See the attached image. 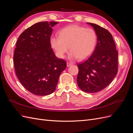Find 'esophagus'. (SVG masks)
Wrapping results in <instances>:
<instances>
[{
	"mask_svg": "<svg viewBox=\"0 0 133 133\" xmlns=\"http://www.w3.org/2000/svg\"><path fill=\"white\" fill-rule=\"evenodd\" d=\"M73 63H72L71 62H67V63H66V65H67L68 67H69V66L72 65H73Z\"/></svg>",
	"mask_w": 133,
	"mask_h": 133,
	"instance_id": "34e87169",
	"label": "esophagus"
}]
</instances>
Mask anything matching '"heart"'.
Listing matches in <instances>:
<instances>
[{
	"mask_svg": "<svg viewBox=\"0 0 133 133\" xmlns=\"http://www.w3.org/2000/svg\"><path fill=\"white\" fill-rule=\"evenodd\" d=\"M97 42L95 31L90 28L78 25H70L62 29L59 36L50 38L51 47L60 58H64L68 49L70 50L69 58L83 60L94 51Z\"/></svg>",
	"mask_w": 133,
	"mask_h": 133,
	"instance_id": "heart-1",
	"label": "heart"
}]
</instances>
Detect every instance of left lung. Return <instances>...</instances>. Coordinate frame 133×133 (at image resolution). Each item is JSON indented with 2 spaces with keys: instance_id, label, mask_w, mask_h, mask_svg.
Instances as JSON below:
<instances>
[{
  "instance_id": "left-lung-1",
  "label": "left lung",
  "mask_w": 133,
  "mask_h": 133,
  "mask_svg": "<svg viewBox=\"0 0 133 133\" xmlns=\"http://www.w3.org/2000/svg\"><path fill=\"white\" fill-rule=\"evenodd\" d=\"M90 25L97 35L95 50L85 61L78 64V87L87 92H96L109 85L118 73V51L112 35L95 24Z\"/></svg>"
}]
</instances>
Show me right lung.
Instances as JSON below:
<instances>
[{
    "label": "right lung",
    "instance_id": "right-lung-1",
    "mask_svg": "<svg viewBox=\"0 0 133 133\" xmlns=\"http://www.w3.org/2000/svg\"><path fill=\"white\" fill-rule=\"evenodd\" d=\"M55 22H39L24 31L16 44L14 65L16 75L25 89L37 95L55 91L66 63L56 57L51 48L52 27Z\"/></svg>",
    "mask_w": 133,
    "mask_h": 133
}]
</instances>
